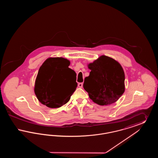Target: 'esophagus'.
Listing matches in <instances>:
<instances>
[{"instance_id":"obj_1","label":"esophagus","mask_w":158,"mask_h":158,"mask_svg":"<svg viewBox=\"0 0 158 158\" xmlns=\"http://www.w3.org/2000/svg\"><path fill=\"white\" fill-rule=\"evenodd\" d=\"M78 86H79V88H82L83 83H78Z\"/></svg>"}]
</instances>
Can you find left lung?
Returning <instances> with one entry per match:
<instances>
[{
    "label": "left lung",
    "instance_id": "left-lung-1",
    "mask_svg": "<svg viewBox=\"0 0 158 158\" xmlns=\"http://www.w3.org/2000/svg\"><path fill=\"white\" fill-rule=\"evenodd\" d=\"M89 76L85 78L83 88L93 102L99 105H111L125 90V75L120 64L104 55L88 64Z\"/></svg>",
    "mask_w": 158,
    "mask_h": 158
}]
</instances>
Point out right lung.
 <instances>
[{"label":"right lung","instance_id":"obj_1","mask_svg":"<svg viewBox=\"0 0 158 158\" xmlns=\"http://www.w3.org/2000/svg\"><path fill=\"white\" fill-rule=\"evenodd\" d=\"M70 62L63 57H49L39 69L34 85L38 101L51 108L66 104L76 89L71 87L75 72L69 68Z\"/></svg>","mask_w":158,"mask_h":158}]
</instances>
